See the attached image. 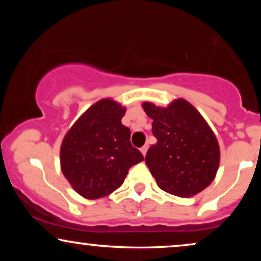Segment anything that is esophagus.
Returning <instances> with one entry per match:
<instances>
[{"label": "esophagus", "instance_id": "esophagus-1", "mask_svg": "<svg viewBox=\"0 0 261 261\" xmlns=\"http://www.w3.org/2000/svg\"><path fill=\"white\" fill-rule=\"evenodd\" d=\"M147 149H148V146L147 145H145L142 148H141V152H142L143 155H146V153H147Z\"/></svg>", "mask_w": 261, "mask_h": 261}]
</instances>
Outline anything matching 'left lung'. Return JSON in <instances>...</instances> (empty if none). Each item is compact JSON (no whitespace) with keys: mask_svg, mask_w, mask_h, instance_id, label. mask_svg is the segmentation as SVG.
I'll use <instances>...</instances> for the list:
<instances>
[{"mask_svg":"<svg viewBox=\"0 0 261 261\" xmlns=\"http://www.w3.org/2000/svg\"><path fill=\"white\" fill-rule=\"evenodd\" d=\"M143 110L152 122L157 143L146 154V164L162 190L190 197L214 181L220 147L202 115L185 99L167 108L145 101Z\"/></svg>","mask_w":261,"mask_h":261,"instance_id":"left-lung-1","label":"left lung"}]
</instances>
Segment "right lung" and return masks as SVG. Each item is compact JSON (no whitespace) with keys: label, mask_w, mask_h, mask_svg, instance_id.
Listing matches in <instances>:
<instances>
[{"label":"right lung","mask_w":261,"mask_h":261,"mask_svg":"<svg viewBox=\"0 0 261 261\" xmlns=\"http://www.w3.org/2000/svg\"><path fill=\"white\" fill-rule=\"evenodd\" d=\"M124 107L101 99L87 109L68 130L60 151L61 170L80 195L99 199L121 187L128 169L143 161L121 124Z\"/></svg>","instance_id":"add662e5"}]
</instances>
